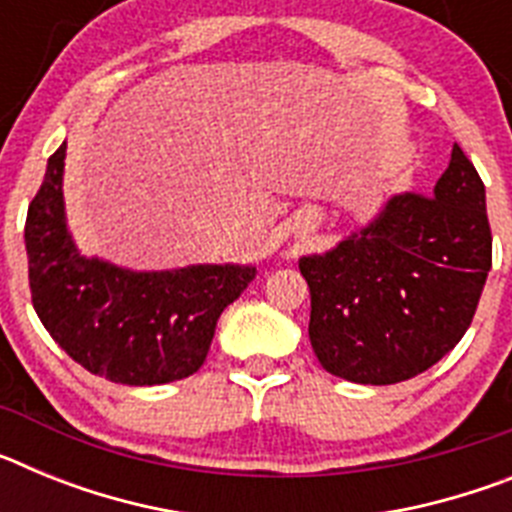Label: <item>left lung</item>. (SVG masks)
<instances>
[{
  "instance_id": "8db88e82",
  "label": "left lung",
  "mask_w": 512,
  "mask_h": 512,
  "mask_svg": "<svg viewBox=\"0 0 512 512\" xmlns=\"http://www.w3.org/2000/svg\"><path fill=\"white\" fill-rule=\"evenodd\" d=\"M490 266L485 184L454 146L431 197L392 194L364 228L302 256L312 351L333 377L405 382L467 333Z\"/></svg>"
}]
</instances>
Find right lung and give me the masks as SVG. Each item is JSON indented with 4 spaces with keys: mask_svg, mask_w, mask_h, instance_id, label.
I'll list each match as a JSON object with an SVG mask.
<instances>
[{
    "mask_svg": "<svg viewBox=\"0 0 512 512\" xmlns=\"http://www.w3.org/2000/svg\"><path fill=\"white\" fill-rule=\"evenodd\" d=\"M66 143L48 158L27 207L25 248L40 323L87 372L130 387L169 384L205 364L220 312L256 266L192 264L133 271L76 248L63 205Z\"/></svg>",
    "mask_w": 512,
    "mask_h": 512,
    "instance_id": "obj_1",
    "label": "right lung"
}]
</instances>
